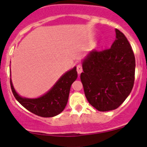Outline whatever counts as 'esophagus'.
Masks as SVG:
<instances>
[{
  "mask_svg": "<svg viewBox=\"0 0 147 147\" xmlns=\"http://www.w3.org/2000/svg\"><path fill=\"white\" fill-rule=\"evenodd\" d=\"M77 71H78V73L79 74H80L81 72H82V65H78V66H77Z\"/></svg>",
  "mask_w": 147,
  "mask_h": 147,
  "instance_id": "1",
  "label": "esophagus"
}]
</instances>
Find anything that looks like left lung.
Instances as JSON below:
<instances>
[{"label": "left lung", "instance_id": "left-lung-1", "mask_svg": "<svg viewBox=\"0 0 147 147\" xmlns=\"http://www.w3.org/2000/svg\"><path fill=\"white\" fill-rule=\"evenodd\" d=\"M110 48L92 50L82 63L80 75L89 103L100 112L118 108L134 83L135 57L125 35L116 29Z\"/></svg>", "mask_w": 147, "mask_h": 147}]
</instances>
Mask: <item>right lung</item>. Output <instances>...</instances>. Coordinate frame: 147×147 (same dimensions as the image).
Returning <instances> with one entry per match:
<instances>
[{"instance_id":"right-lung-1","label":"right lung","mask_w":147,"mask_h":147,"mask_svg":"<svg viewBox=\"0 0 147 147\" xmlns=\"http://www.w3.org/2000/svg\"><path fill=\"white\" fill-rule=\"evenodd\" d=\"M78 78L76 67L67 72L60 78L53 88L37 99L23 98L16 93L10 80V87L15 98L32 113L42 117H52L61 113L67 103L71 84Z\"/></svg>"}]
</instances>
